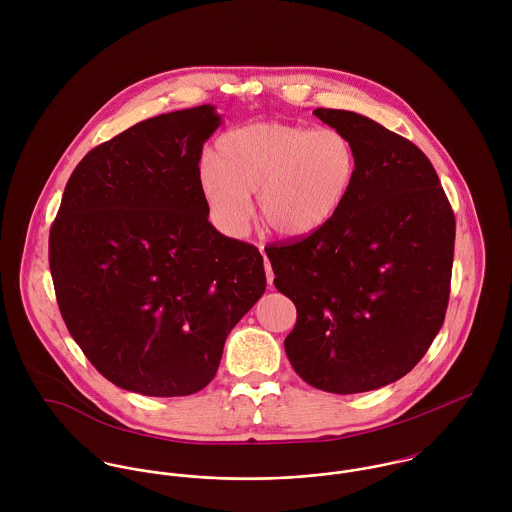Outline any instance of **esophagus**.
<instances>
[{"mask_svg": "<svg viewBox=\"0 0 512 512\" xmlns=\"http://www.w3.org/2000/svg\"><path fill=\"white\" fill-rule=\"evenodd\" d=\"M260 250H262V246H260ZM264 254V252H262ZM264 268H266V280H268V284L272 286V282H274V272H272V266H270V260L266 258V254H264Z\"/></svg>", "mask_w": 512, "mask_h": 512, "instance_id": "1", "label": "esophagus"}]
</instances>
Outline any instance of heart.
Wrapping results in <instances>:
<instances>
[{
  "label": "heart",
  "mask_w": 512,
  "mask_h": 512,
  "mask_svg": "<svg viewBox=\"0 0 512 512\" xmlns=\"http://www.w3.org/2000/svg\"><path fill=\"white\" fill-rule=\"evenodd\" d=\"M359 173L353 140L335 128L256 122L220 136L199 165V187L215 226L240 236L252 217L297 238L323 228L347 203Z\"/></svg>",
  "instance_id": "1"
}]
</instances>
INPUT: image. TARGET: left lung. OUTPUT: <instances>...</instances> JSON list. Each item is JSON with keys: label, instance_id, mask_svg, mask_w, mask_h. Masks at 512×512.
<instances>
[{"label": "left lung", "instance_id": "1", "mask_svg": "<svg viewBox=\"0 0 512 512\" xmlns=\"http://www.w3.org/2000/svg\"><path fill=\"white\" fill-rule=\"evenodd\" d=\"M359 153L355 187L317 232L266 248L295 303L293 370L333 394L376 390L430 349L449 301L455 217L420 147L347 110L317 108Z\"/></svg>", "mask_w": 512, "mask_h": 512}]
</instances>
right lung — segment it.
Wrapping results in <instances>:
<instances>
[{"label": "right lung", "instance_id": "right-lung-1", "mask_svg": "<svg viewBox=\"0 0 512 512\" xmlns=\"http://www.w3.org/2000/svg\"><path fill=\"white\" fill-rule=\"evenodd\" d=\"M215 106L144 120L74 167L49 234L61 315L94 368L144 396H189L266 290L256 246L209 222L199 187Z\"/></svg>", "mask_w": 512, "mask_h": 512}]
</instances>
